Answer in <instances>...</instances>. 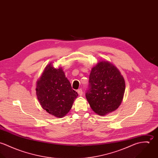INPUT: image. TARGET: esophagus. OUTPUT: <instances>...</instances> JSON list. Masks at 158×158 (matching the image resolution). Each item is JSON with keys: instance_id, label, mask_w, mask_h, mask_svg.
I'll use <instances>...</instances> for the list:
<instances>
[{"instance_id": "obj_1", "label": "esophagus", "mask_w": 158, "mask_h": 158, "mask_svg": "<svg viewBox=\"0 0 158 158\" xmlns=\"http://www.w3.org/2000/svg\"><path fill=\"white\" fill-rule=\"evenodd\" d=\"M78 93L79 95L81 96V95H83V90H82L81 89H79L78 90Z\"/></svg>"}]
</instances>
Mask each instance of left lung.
I'll return each instance as SVG.
<instances>
[{"mask_svg": "<svg viewBox=\"0 0 158 158\" xmlns=\"http://www.w3.org/2000/svg\"><path fill=\"white\" fill-rule=\"evenodd\" d=\"M86 97L91 109L105 115L120 105L125 90V80L118 69L108 61H100L92 68Z\"/></svg>", "mask_w": 158, "mask_h": 158, "instance_id": "obj_1", "label": "left lung"}]
</instances>
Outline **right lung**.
Instances as JSON below:
<instances>
[{
    "label": "right lung",
    "mask_w": 158,
    "mask_h": 158,
    "mask_svg": "<svg viewBox=\"0 0 158 158\" xmlns=\"http://www.w3.org/2000/svg\"><path fill=\"white\" fill-rule=\"evenodd\" d=\"M38 100L47 113L58 118L65 116L72 108L78 93L72 89L70 83L61 68L48 64L36 83Z\"/></svg>",
    "instance_id": "obj_1"
}]
</instances>
